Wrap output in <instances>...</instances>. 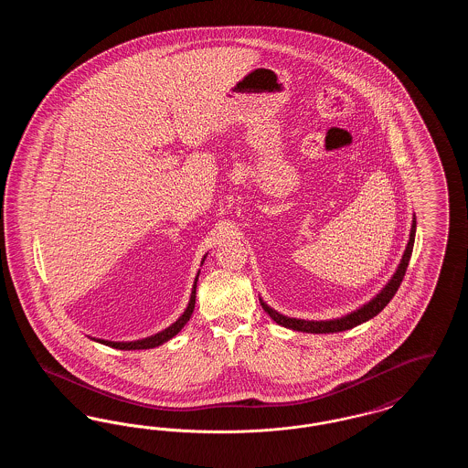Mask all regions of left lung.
I'll list each match as a JSON object with an SVG mask.
<instances>
[{"label":"left lung","mask_w":468,"mask_h":468,"mask_svg":"<svg viewBox=\"0 0 468 468\" xmlns=\"http://www.w3.org/2000/svg\"><path fill=\"white\" fill-rule=\"evenodd\" d=\"M414 239H416V216H412V226H410V233H409V242L405 245V250L401 254L400 263L395 270V273L391 275V279L386 282V286L378 291L374 298H370L367 303H363L361 307H357L356 311L347 312L342 317H335V319H321V321H314V319H296V317H290L284 315L281 312L271 309L267 302H261L263 311L267 312L268 315L281 326L290 328V330H296V332H303V334H336V332H346L351 330L361 323H367L368 319L376 317L378 312L382 311L389 300L395 296V292L400 288L401 279L407 271L409 261H410V254L414 249Z\"/></svg>","instance_id":"obj_1"}]
</instances>
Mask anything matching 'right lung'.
<instances>
[{"label":"right lung","mask_w":468,"mask_h":468,"mask_svg":"<svg viewBox=\"0 0 468 468\" xmlns=\"http://www.w3.org/2000/svg\"><path fill=\"white\" fill-rule=\"evenodd\" d=\"M208 254V252H207ZM207 254L201 258L200 265H203V261H205V258H207ZM198 277H200V270H198V273H197V277H195V284H193V290H191V296H189V303H187V307H186V311L180 314V317H178L176 323H172L168 328H165V330H161V332H157V334L151 335V336H145V338H140V340H132V342H113V340H105V338H96V336H90V340H94V342H100V344H103V346H109V347H113V349H121V351H136V349H153V347H157V346H161V344H165V342H168L170 338H174L176 335L184 328V324L189 321V317H191V314L195 311V300H197V282H198Z\"/></svg>","instance_id":"right-lung-1"}]
</instances>
